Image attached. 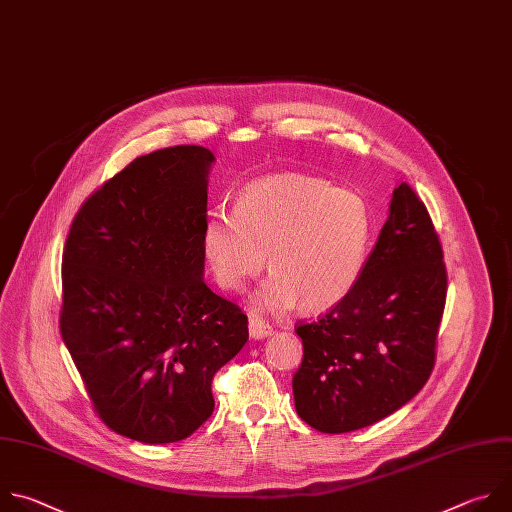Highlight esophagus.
<instances>
[{
	"label": "esophagus",
	"mask_w": 512,
	"mask_h": 512,
	"mask_svg": "<svg viewBox=\"0 0 512 512\" xmlns=\"http://www.w3.org/2000/svg\"><path fill=\"white\" fill-rule=\"evenodd\" d=\"M248 333H250L252 339H264V337L272 335V327H270L266 321L258 319V317H250V321H248Z\"/></svg>",
	"instance_id": "obj_1"
}]
</instances>
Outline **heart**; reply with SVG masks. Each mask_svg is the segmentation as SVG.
<instances>
[{
  "instance_id": "heart-1",
  "label": "heart",
  "mask_w": 512,
  "mask_h": 512,
  "mask_svg": "<svg viewBox=\"0 0 512 512\" xmlns=\"http://www.w3.org/2000/svg\"><path fill=\"white\" fill-rule=\"evenodd\" d=\"M369 242L363 199L309 175H276L250 185L234 214L216 210L203 228V254L216 282L240 292L262 272L254 294L266 311L319 313L341 302L357 282Z\"/></svg>"
}]
</instances>
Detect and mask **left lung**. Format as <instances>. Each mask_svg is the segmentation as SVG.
<instances>
[{"label": "left lung", "instance_id": "1", "mask_svg": "<svg viewBox=\"0 0 512 512\" xmlns=\"http://www.w3.org/2000/svg\"><path fill=\"white\" fill-rule=\"evenodd\" d=\"M430 214L407 183L349 294L296 327L304 355L292 377L296 414L325 434L367 428L428 381L446 304V266Z\"/></svg>", "mask_w": 512, "mask_h": 512}]
</instances>
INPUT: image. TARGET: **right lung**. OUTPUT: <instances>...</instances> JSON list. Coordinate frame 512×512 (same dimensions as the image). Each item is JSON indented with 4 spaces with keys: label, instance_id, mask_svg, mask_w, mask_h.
I'll use <instances>...</instances> for the list:
<instances>
[{
    "label": "right lung",
    "instance_id": "add662e5",
    "mask_svg": "<svg viewBox=\"0 0 512 512\" xmlns=\"http://www.w3.org/2000/svg\"><path fill=\"white\" fill-rule=\"evenodd\" d=\"M210 149L137 157L76 214L60 333L100 420L143 444L191 436L212 379L248 341L240 306L203 282Z\"/></svg>",
    "mask_w": 512,
    "mask_h": 512
}]
</instances>
